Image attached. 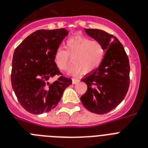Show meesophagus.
Wrapping results in <instances>:
<instances>
[{
  "label": "esophagus",
  "mask_w": 148,
  "mask_h": 148,
  "mask_svg": "<svg viewBox=\"0 0 148 148\" xmlns=\"http://www.w3.org/2000/svg\"><path fill=\"white\" fill-rule=\"evenodd\" d=\"M78 82H79L78 79H77V78L72 79V83H73V84H77Z\"/></svg>",
  "instance_id": "esophagus-1"
}]
</instances>
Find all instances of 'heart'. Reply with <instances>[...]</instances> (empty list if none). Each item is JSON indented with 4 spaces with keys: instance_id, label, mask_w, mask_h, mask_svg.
Returning a JSON list of instances; mask_svg holds the SVG:
<instances>
[{
    "instance_id": "heart-1",
    "label": "heart",
    "mask_w": 148,
    "mask_h": 148,
    "mask_svg": "<svg viewBox=\"0 0 148 148\" xmlns=\"http://www.w3.org/2000/svg\"><path fill=\"white\" fill-rule=\"evenodd\" d=\"M104 54L105 51L101 42L83 37H74L66 41L64 50H56L53 62L58 69L64 71L68 67L70 58H71L73 64L68 70V74H77L81 71L88 74L101 65Z\"/></svg>"
}]
</instances>
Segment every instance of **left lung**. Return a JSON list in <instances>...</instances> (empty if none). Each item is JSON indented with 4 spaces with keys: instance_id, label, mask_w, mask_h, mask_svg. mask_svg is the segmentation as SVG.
I'll list each match as a JSON object with an SVG mask.
<instances>
[{
    "instance_id": "left-lung-1",
    "label": "left lung",
    "mask_w": 148,
    "mask_h": 148,
    "mask_svg": "<svg viewBox=\"0 0 148 148\" xmlns=\"http://www.w3.org/2000/svg\"><path fill=\"white\" fill-rule=\"evenodd\" d=\"M84 31L102 44L106 53L97 69L81 79L88 90L81 101L89 111L103 114L114 109L126 96L129 88V60L116 37L100 29L85 28Z\"/></svg>"
}]
</instances>
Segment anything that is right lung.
<instances>
[{
	"label": "right lung",
	"mask_w": 148,
	"mask_h": 148,
	"mask_svg": "<svg viewBox=\"0 0 148 148\" xmlns=\"http://www.w3.org/2000/svg\"><path fill=\"white\" fill-rule=\"evenodd\" d=\"M69 34L64 28L38 30L27 37L13 55L11 85L23 108L34 114L48 112L58 105L71 79L60 76L53 62L56 50Z\"/></svg>",
	"instance_id": "add662e5"
}]
</instances>
